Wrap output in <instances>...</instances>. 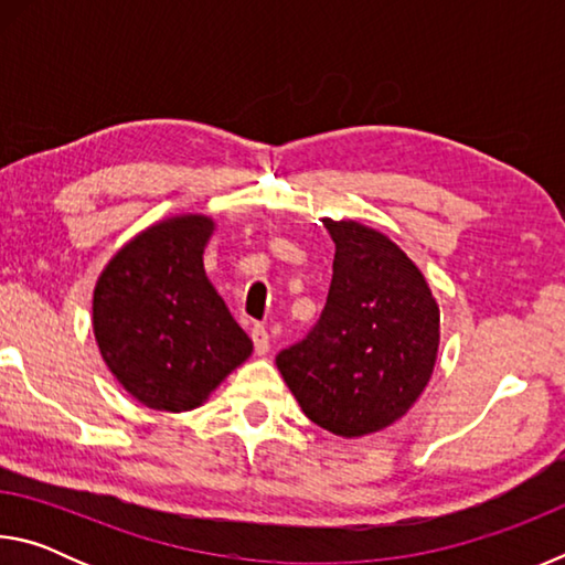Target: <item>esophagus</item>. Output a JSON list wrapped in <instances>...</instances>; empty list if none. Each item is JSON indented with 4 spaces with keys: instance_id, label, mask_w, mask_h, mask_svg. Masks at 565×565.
I'll list each match as a JSON object with an SVG mask.
<instances>
[{
    "instance_id": "obj_1",
    "label": "esophagus",
    "mask_w": 565,
    "mask_h": 565,
    "mask_svg": "<svg viewBox=\"0 0 565 565\" xmlns=\"http://www.w3.org/2000/svg\"><path fill=\"white\" fill-rule=\"evenodd\" d=\"M252 341H254V351L259 353V356H264V353H269L271 337H269V331H266L264 327H259V323H256V327L252 329Z\"/></svg>"
}]
</instances>
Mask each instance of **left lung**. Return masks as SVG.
<instances>
[{
	"mask_svg": "<svg viewBox=\"0 0 565 565\" xmlns=\"http://www.w3.org/2000/svg\"><path fill=\"white\" fill-rule=\"evenodd\" d=\"M327 228L337 244L319 321L279 351L286 386L313 424L353 438L394 424L428 384L438 306L414 262L356 222Z\"/></svg>",
	"mask_w": 565,
	"mask_h": 565,
	"instance_id": "8db88e82",
	"label": "left lung"
}]
</instances>
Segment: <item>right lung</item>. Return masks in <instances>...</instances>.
<instances>
[{"instance_id":"obj_1","label":"right lung","mask_w":565,"mask_h":565,"mask_svg":"<svg viewBox=\"0 0 565 565\" xmlns=\"http://www.w3.org/2000/svg\"><path fill=\"white\" fill-rule=\"evenodd\" d=\"M212 232L206 216L151 226L114 256L94 289L102 356L149 408H196L252 353V339L204 274Z\"/></svg>"}]
</instances>
